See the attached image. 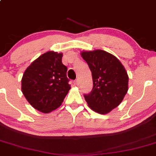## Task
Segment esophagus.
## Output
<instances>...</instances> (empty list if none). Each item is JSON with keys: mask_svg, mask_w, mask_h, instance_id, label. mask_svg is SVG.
<instances>
[{"mask_svg": "<svg viewBox=\"0 0 156 156\" xmlns=\"http://www.w3.org/2000/svg\"><path fill=\"white\" fill-rule=\"evenodd\" d=\"M74 84L75 85V86H78V84H79V80L78 79H76L75 81H74Z\"/></svg>", "mask_w": 156, "mask_h": 156, "instance_id": "obj_1", "label": "esophagus"}]
</instances>
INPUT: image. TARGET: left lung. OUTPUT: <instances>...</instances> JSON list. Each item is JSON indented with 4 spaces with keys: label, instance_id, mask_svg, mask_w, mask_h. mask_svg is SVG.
I'll return each instance as SVG.
<instances>
[{
    "label": "left lung",
    "instance_id": "left-lung-1",
    "mask_svg": "<svg viewBox=\"0 0 156 156\" xmlns=\"http://www.w3.org/2000/svg\"><path fill=\"white\" fill-rule=\"evenodd\" d=\"M81 57L92 73V91L84 94L89 107L95 112L106 114L117 108L129 90V76L121 62L103 50L82 51Z\"/></svg>",
    "mask_w": 156,
    "mask_h": 156
}]
</instances>
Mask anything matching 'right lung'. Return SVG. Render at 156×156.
<instances>
[{"mask_svg": "<svg viewBox=\"0 0 156 156\" xmlns=\"http://www.w3.org/2000/svg\"><path fill=\"white\" fill-rule=\"evenodd\" d=\"M63 54L48 51L36 59L23 74L22 91L35 109L45 114L61 105L71 87Z\"/></svg>", "mask_w": 156, "mask_h": 156, "instance_id": "right-lung-1", "label": "right lung"}]
</instances>
